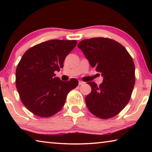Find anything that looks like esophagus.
<instances>
[{
	"mask_svg": "<svg viewBox=\"0 0 152 152\" xmlns=\"http://www.w3.org/2000/svg\"><path fill=\"white\" fill-rule=\"evenodd\" d=\"M84 84V82L83 81H82V80L79 81V85H82V84Z\"/></svg>",
	"mask_w": 152,
	"mask_h": 152,
	"instance_id": "esophagus-1",
	"label": "esophagus"
}]
</instances>
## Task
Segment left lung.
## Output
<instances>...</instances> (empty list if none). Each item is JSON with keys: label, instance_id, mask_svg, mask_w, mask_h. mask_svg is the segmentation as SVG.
<instances>
[{"label": "left lung", "instance_id": "1", "mask_svg": "<svg viewBox=\"0 0 152 152\" xmlns=\"http://www.w3.org/2000/svg\"><path fill=\"white\" fill-rule=\"evenodd\" d=\"M103 82H88L92 91L85 99L92 114L102 119L116 116L130 101L135 82V65L127 50L116 41L94 37L78 44Z\"/></svg>", "mask_w": 152, "mask_h": 152}]
</instances>
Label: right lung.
<instances>
[{"mask_svg":"<svg viewBox=\"0 0 152 152\" xmlns=\"http://www.w3.org/2000/svg\"><path fill=\"white\" fill-rule=\"evenodd\" d=\"M76 40H50L25 51L16 69V86L25 107L37 116L50 117L62 109L78 80L61 81L55 71L64 67Z\"/></svg>","mask_w":152,"mask_h":152,"instance_id":"1","label":"right lung"}]
</instances>
